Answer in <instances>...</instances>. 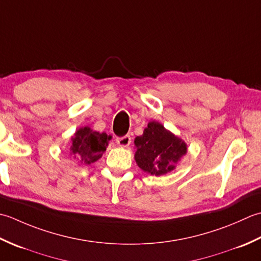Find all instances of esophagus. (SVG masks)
Instances as JSON below:
<instances>
[{"label": "esophagus", "instance_id": "1", "mask_svg": "<svg viewBox=\"0 0 261 261\" xmlns=\"http://www.w3.org/2000/svg\"><path fill=\"white\" fill-rule=\"evenodd\" d=\"M130 142H132V138H130L129 135H125V136H123V137H118V138H117V140H116L117 145L120 146V147H127V146H129Z\"/></svg>", "mask_w": 261, "mask_h": 261}]
</instances>
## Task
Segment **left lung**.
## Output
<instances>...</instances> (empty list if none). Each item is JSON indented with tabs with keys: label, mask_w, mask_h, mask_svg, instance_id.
I'll return each instance as SVG.
<instances>
[{
	"label": "left lung",
	"mask_w": 261,
	"mask_h": 261,
	"mask_svg": "<svg viewBox=\"0 0 261 261\" xmlns=\"http://www.w3.org/2000/svg\"><path fill=\"white\" fill-rule=\"evenodd\" d=\"M135 161L143 171L153 175L166 174L187 153V144L164 128L158 121H150L143 135L135 138Z\"/></svg>",
	"instance_id": "left-lung-1"
}]
</instances>
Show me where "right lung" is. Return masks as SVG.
<instances>
[{"mask_svg": "<svg viewBox=\"0 0 261 261\" xmlns=\"http://www.w3.org/2000/svg\"><path fill=\"white\" fill-rule=\"evenodd\" d=\"M106 133L92 130L90 127H82L72 137L71 154L81 164H91L102 156L110 140Z\"/></svg>", "mask_w": 261, "mask_h": 261, "instance_id": "1", "label": "right lung"}]
</instances>
